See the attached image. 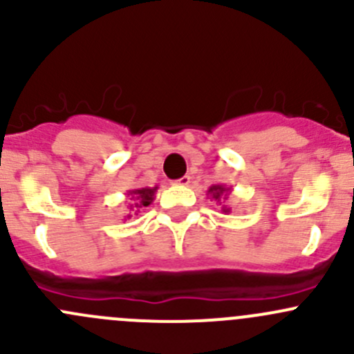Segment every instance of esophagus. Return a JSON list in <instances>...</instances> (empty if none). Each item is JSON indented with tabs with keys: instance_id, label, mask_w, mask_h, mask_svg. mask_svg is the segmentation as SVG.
<instances>
[{
	"instance_id": "1",
	"label": "esophagus",
	"mask_w": 354,
	"mask_h": 354,
	"mask_svg": "<svg viewBox=\"0 0 354 354\" xmlns=\"http://www.w3.org/2000/svg\"><path fill=\"white\" fill-rule=\"evenodd\" d=\"M189 182H191V177L184 176V177L178 178V180H176V184H178V185H189Z\"/></svg>"
}]
</instances>
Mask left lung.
Wrapping results in <instances>:
<instances>
[{
  "label": "left lung",
  "mask_w": 354,
  "mask_h": 354,
  "mask_svg": "<svg viewBox=\"0 0 354 354\" xmlns=\"http://www.w3.org/2000/svg\"><path fill=\"white\" fill-rule=\"evenodd\" d=\"M230 194V187H227V185H223V184H215V185H212V187L208 189V196L212 199H215L216 203H218L220 205V212L222 213H230V208L229 206L225 205V201H227V196Z\"/></svg>",
  "instance_id": "obj_1"
}]
</instances>
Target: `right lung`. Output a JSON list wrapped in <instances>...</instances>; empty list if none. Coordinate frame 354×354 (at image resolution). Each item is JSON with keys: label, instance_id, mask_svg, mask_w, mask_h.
I'll use <instances>...</instances> for the list:
<instances>
[{"label": "right lung", "instance_id": "right-lung-1", "mask_svg": "<svg viewBox=\"0 0 354 354\" xmlns=\"http://www.w3.org/2000/svg\"><path fill=\"white\" fill-rule=\"evenodd\" d=\"M156 191H158V185L156 187H139V189H132V191L127 192V196H131V203H129V209H131V213H134V215H138L139 209H142L145 206H149L153 203V199H155V194ZM131 213L127 215L132 216Z\"/></svg>", "mask_w": 354, "mask_h": 354}]
</instances>
